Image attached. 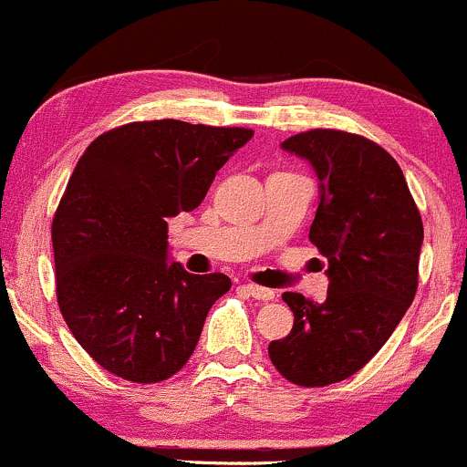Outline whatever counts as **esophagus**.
Listing matches in <instances>:
<instances>
[{
  "label": "esophagus",
  "instance_id": "34e87169",
  "mask_svg": "<svg viewBox=\"0 0 467 467\" xmlns=\"http://www.w3.org/2000/svg\"><path fill=\"white\" fill-rule=\"evenodd\" d=\"M243 290L258 301H272L274 299V290H269V287H261V285H254V283H247V285H243Z\"/></svg>",
  "mask_w": 467,
  "mask_h": 467
}]
</instances>
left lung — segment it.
Here are the masks:
<instances>
[{
  "label": "left lung",
  "mask_w": 467,
  "mask_h": 467,
  "mask_svg": "<svg viewBox=\"0 0 467 467\" xmlns=\"http://www.w3.org/2000/svg\"><path fill=\"white\" fill-rule=\"evenodd\" d=\"M310 161L319 206L310 243L328 261L324 304L285 292L290 335L269 359L299 387L355 376L391 337L418 287L422 220L398 161L376 141L341 130H310L281 143Z\"/></svg>",
  "instance_id": "left-lung-1"
}]
</instances>
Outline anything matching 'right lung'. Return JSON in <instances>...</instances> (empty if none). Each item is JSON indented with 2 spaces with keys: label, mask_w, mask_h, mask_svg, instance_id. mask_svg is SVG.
Listing matches in <instances>:
<instances>
[{
  "label": "right lung",
  "mask_w": 467,
  "mask_h": 467,
  "mask_svg": "<svg viewBox=\"0 0 467 467\" xmlns=\"http://www.w3.org/2000/svg\"><path fill=\"white\" fill-rule=\"evenodd\" d=\"M247 128L175 119L108 130L76 163L54 215L56 295L71 335L112 376H175L198 346L224 274L168 263V218L198 209Z\"/></svg>",
  "instance_id": "add662e5"
}]
</instances>
